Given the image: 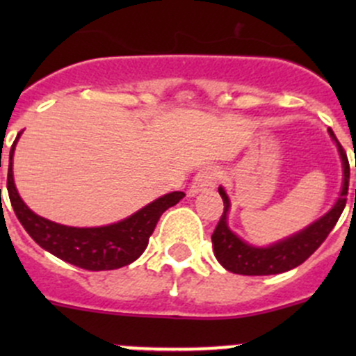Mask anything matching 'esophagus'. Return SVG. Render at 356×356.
<instances>
[{"label":"esophagus","mask_w":356,"mask_h":356,"mask_svg":"<svg viewBox=\"0 0 356 356\" xmlns=\"http://www.w3.org/2000/svg\"><path fill=\"white\" fill-rule=\"evenodd\" d=\"M217 179H218V172L215 170L213 167H207L201 168L198 174L195 175L191 182V188H189V196H196L198 193H204V191H211V189L217 186Z\"/></svg>","instance_id":"1"}]
</instances>
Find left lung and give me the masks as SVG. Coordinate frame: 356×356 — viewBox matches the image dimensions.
I'll return each mask as SVG.
<instances>
[{
  "label": "left lung",
  "instance_id": "left-lung-1",
  "mask_svg": "<svg viewBox=\"0 0 356 356\" xmlns=\"http://www.w3.org/2000/svg\"><path fill=\"white\" fill-rule=\"evenodd\" d=\"M329 134L337 143L332 129H329ZM337 149H339L344 168L343 191H341L339 200L336 201L332 210L325 213L321 220L314 222L305 231L298 232L293 238L284 239V241L277 243L274 246L254 248L246 245L227 227V220H225L227 217L225 215L229 211V198L224 189L218 188V193L224 200V213H222L220 220H218L217 227L211 234V245H213L215 257H217V260L220 261L225 270L241 275L281 274V272H288L291 268L301 265L308 257L315 253V250L325 241V238L332 231L336 222L339 220L341 213H343L344 207H346L348 186H350V163H348L346 152H344L339 143H337Z\"/></svg>",
  "mask_w": 356,
  "mask_h": 356
}]
</instances>
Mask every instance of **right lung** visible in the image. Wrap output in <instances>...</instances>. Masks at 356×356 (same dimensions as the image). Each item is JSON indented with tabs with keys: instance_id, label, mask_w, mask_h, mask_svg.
<instances>
[{
	"instance_id": "1",
	"label": "right lung",
	"mask_w": 356,
	"mask_h": 356,
	"mask_svg": "<svg viewBox=\"0 0 356 356\" xmlns=\"http://www.w3.org/2000/svg\"><path fill=\"white\" fill-rule=\"evenodd\" d=\"M15 143L10 149L6 189H8V196L17 218L24 225L27 234L42 250L49 251L60 260L68 261L75 267L86 268V270H113V268L125 267L138 260L148 246L149 236L155 231L161 213L177 204L186 196L182 191L165 195L149 203L148 207L136 211L125 220L105 225V227L79 229L55 224V222L46 220L29 210L27 204L20 200L19 193H17L12 172Z\"/></svg>"
}]
</instances>
